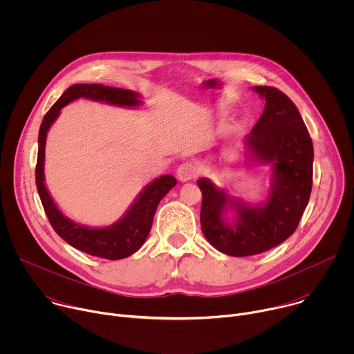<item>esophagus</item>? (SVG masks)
Returning <instances> with one entry per match:
<instances>
[{"instance_id": "34e87169", "label": "esophagus", "mask_w": 354, "mask_h": 354, "mask_svg": "<svg viewBox=\"0 0 354 354\" xmlns=\"http://www.w3.org/2000/svg\"><path fill=\"white\" fill-rule=\"evenodd\" d=\"M197 175H198L197 167H194L193 164H189V162L179 165V168L176 169V176L180 182H189V180L194 179Z\"/></svg>"}]
</instances>
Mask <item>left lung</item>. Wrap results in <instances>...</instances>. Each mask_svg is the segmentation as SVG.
<instances>
[{
	"label": "left lung",
	"mask_w": 354,
	"mask_h": 354,
	"mask_svg": "<svg viewBox=\"0 0 354 354\" xmlns=\"http://www.w3.org/2000/svg\"><path fill=\"white\" fill-rule=\"evenodd\" d=\"M252 91L265 100V109L243 140L245 160L272 165L265 200L254 205L228 194L209 178L197 180L203 194L201 231L230 257L258 255L284 242L298 227L313 189L314 147L297 106L276 88Z\"/></svg>",
	"instance_id": "obj_1"
}]
</instances>
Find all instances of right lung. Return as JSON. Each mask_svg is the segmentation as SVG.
Returning <instances> with one entry per match:
<instances>
[{
  "label": "right lung",
  "mask_w": 354,
  "mask_h": 354,
  "mask_svg": "<svg viewBox=\"0 0 354 354\" xmlns=\"http://www.w3.org/2000/svg\"><path fill=\"white\" fill-rule=\"evenodd\" d=\"M80 97L120 108H140L142 105L141 95L130 89L99 84H75L67 88L46 113L40 124L36 187L50 224L67 243L92 257L111 261L124 259L133 255L145 242L160 201L176 185V179L172 175H162L145 185L126 213L108 227H88L68 218L59 209L44 183V148L47 133L62 113V109Z\"/></svg>",
  "instance_id": "add662e5"
}]
</instances>
